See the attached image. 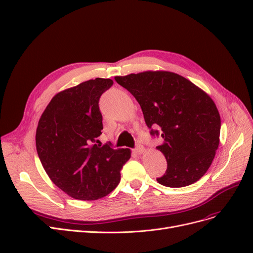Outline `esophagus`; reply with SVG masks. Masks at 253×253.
I'll list each match as a JSON object with an SVG mask.
<instances>
[{"mask_svg": "<svg viewBox=\"0 0 253 253\" xmlns=\"http://www.w3.org/2000/svg\"><path fill=\"white\" fill-rule=\"evenodd\" d=\"M134 152L136 153V154H142V153L144 152V148L142 147V145L141 144H138V145H137V147L134 149Z\"/></svg>", "mask_w": 253, "mask_h": 253, "instance_id": "obj_1", "label": "esophagus"}]
</instances>
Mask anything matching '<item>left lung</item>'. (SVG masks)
Returning <instances> with one entry per match:
<instances>
[{"mask_svg": "<svg viewBox=\"0 0 253 253\" xmlns=\"http://www.w3.org/2000/svg\"><path fill=\"white\" fill-rule=\"evenodd\" d=\"M138 103L151 135L160 128L164 143L156 147L168 168L160 185L181 188L201 179L210 168L219 144L220 117L210 96L182 76L147 71L117 76Z\"/></svg>", "mask_w": 253, "mask_h": 253, "instance_id": "left-lung-1", "label": "left lung"}]
</instances>
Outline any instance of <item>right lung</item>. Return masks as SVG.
Returning a JSON list of instances; mask_svg holds the SVG:
<instances>
[{
    "mask_svg": "<svg viewBox=\"0 0 253 253\" xmlns=\"http://www.w3.org/2000/svg\"><path fill=\"white\" fill-rule=\"evenodd\" d=\"M113 80L96 78L52 97L41 115L36 147L50 180L76 200L95 201L118 186L129 149L97 144L102 115L99 99Z\"/></svg>",
    "mask_w": 253,
    "mask_h": 253,
    "instance_id": "add662e5",
    "label": "right lung"
}]
</instances>
